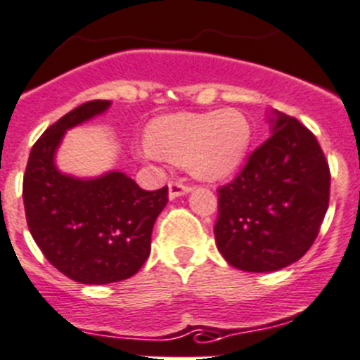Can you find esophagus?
Listing matches in <instances>:
<instances>
[{"label":"esophagus","mask_w":360,"mask_h":360,"mask_svg":"<svg viewBox=\"0 0 360 360\" xmlns=\"http://www.w3.org/2000/svg\"><path fill=\"white\" fill-rule=\"evenodd\" d=\"M191 189L193 187L184 182V180H174V182H169V198L174 200V198L182 196V194H187Z\"/></svg>","instance_id":"34e87169"}]
</instances>
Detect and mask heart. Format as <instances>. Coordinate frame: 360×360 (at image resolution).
Instances as JSON below:
<instances>
[{
	"instance_id": "1",
	"label": "heart",
	"mask_w": 360,
	"mask_h": 360,
	"mask_svg": "<svg viewBox=\"0 0 360 360\" xmlns=\"http://www.w3.org/2000/svg\"><path fill=\"white\" fill-rule=\"evenodd\" d=\"M150 155L187 164L203 180H219L240 166L250 143L252 124L233 108L210 114L158 117L146 134Z\"/></svg>"
}]
</instances>
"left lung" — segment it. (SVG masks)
I'll use <instances>...</instances> for the list:
<instances>
[{
    "label": "left lung",
    "mask_w": 360,
    "mask_h": 360,
    "mask_svg": "<svg viewBox=\"0 0 360 360\" xmlns=\"http://www.w3.org/2000/svg\"><path fill=\"white\" fill-rule=\"evenodd\" d=\"M273 134L217 189L221 255L250 273L282 269L314 245L330 200V167L307 127L275 112Z\"/></svg>",
    "instance_id": "obj_1"
}]
</instances>
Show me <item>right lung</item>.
Here are the masks:
<instances>
[{
	"label": "right lung",
	"mask_w": 360,
	"mask_h": 360,
	"mask_svg": "<svg viewBox=\"0 0 360 360\" xmlns=\"http://www.w3.org/2000/svg\"><path fill=\"white\" fill-rule=\"evenodd\" d=\"M92 100L53 123L30 151L22 178L26 223L51 266L75 282H121L150 257L151 230L167 203V186L144 191L123 173L94 180L62 174L53 155L68 128L107 110Z\"/></svg>",
	"instance_id": "right-lung-1"
}]
</instances>
